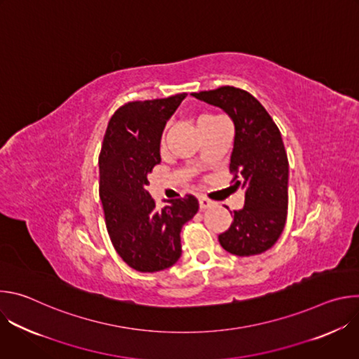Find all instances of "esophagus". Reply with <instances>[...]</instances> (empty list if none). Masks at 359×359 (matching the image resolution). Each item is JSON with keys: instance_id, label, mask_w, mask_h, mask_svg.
Segmentation results:
<instances>
[{"instance_id": "34e87169", "label": "esophagus", "mask_w": 359, "mask_h": 359, "mask_svg": "<svg viewBox=\"0 0 359 359\" xmlns=\"http://www.w3.org/2000/svg\"><path fill=\"white\" fill-rule=\"evenodd\" d=\"M198 204H200V209H209L213 206L215 201L206 196H198Z\"/></svg>"}]
</instances>
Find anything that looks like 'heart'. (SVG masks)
I'll list each match as a JSON object with an SVG mask.
<instances>
[{
	"label": "heart",
	"instance_id": "1",
	"mask_svg": "<svg viewBox=\"0 0 359 359\" xmlns=\"http://www.w3.org/2000/svg\"><path fill=\"white\" fill-rule=\"evenodd\" d=\"M217 118H219V116H217V115H213V114H201V115L198 116V119H197V125L201 126V125L209 123V122H212V121H215V119H217Z\"/></svg>",
	"mask_w": 359,
	"mask_h": 359
}]
</instances>
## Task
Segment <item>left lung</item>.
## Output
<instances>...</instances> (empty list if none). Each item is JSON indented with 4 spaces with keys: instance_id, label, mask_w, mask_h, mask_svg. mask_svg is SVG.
<instances>
[{
    "instance_id": "8db88e82",
    "label": "left lung",
    "mask_w": 359,
    "mask_h": 359,
    "mask_svg": "<svg viewBox=\"0 0 359 359\" xmlns=\"http://www.w3.org/2000/svg\"><path fill=\"white\" fill-rule=\"evenodd\" d=\"M222 108L234 122L231 183L245 190L244 208L233 212L222 247L240 257L270 250L281 236L288 209V158L280 129L260 102L244 89L220 86L191 93Z\"/></svg>"
}]
</instances>
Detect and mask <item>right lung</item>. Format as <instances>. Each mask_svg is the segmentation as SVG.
<instances>
[{
	"label": "right lung",
	"instance_id": "right-lung-1",
	"mask_svg": "<svg viewBox=\"0 0 359 359\" xmlns=\"http://www.w3.org/2000/svg\"><path fill=\"white\" fill-rule=\"evenodd\" d=\"M187 93L133 100L111 118L99 153V196L111 241L136 271L172 267L182 254L180 231L198 210L193 194L156 208L146 190L147 175L161 163V137L166 121Z\"/></svg>",
	"mask_w": 359,
	"mask_h": 359
}]
</instances>
